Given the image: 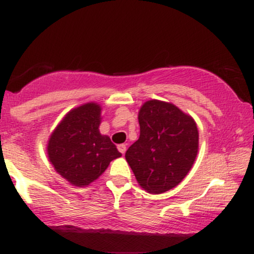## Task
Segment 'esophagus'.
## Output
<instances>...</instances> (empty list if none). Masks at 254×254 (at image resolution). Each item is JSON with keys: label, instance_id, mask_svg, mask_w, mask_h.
Wrapping results in <instances>:
<instances>
[{"label": "esophagus", "instance_id": "esophagus-1", "mask_svg": "<svg viewBox=\"0 0 254 254\" xmlns=\"http://www.w3.org/2000/svg\"><path fill=\"white\" fill-rule=\"evenodd\" d=\"M118 150L121 151V153L124 155L125 151H127V144H119L118 145Z\"/></svg>", "mask_w": 254, "mask_h": 254}]
</instances>
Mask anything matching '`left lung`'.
Instances as JSON below:
<instances>
[{"instance_id": "left-lung-1", "label": "left lung", "mask_w": 254, "mask_h": 254, "mask_svg": "<svg viewBox=\"0 0 254 254\" xmlns=\"http://www.w3.org/2000/svg\"><path fill=\"white\" fill-rule=\"evenodd\" d=\"M139 137L125 153L137 182L149 193L176 188L191 170L198 151V129L176 105L145 101L138 112Z\"/></svg>"}]
</instances>
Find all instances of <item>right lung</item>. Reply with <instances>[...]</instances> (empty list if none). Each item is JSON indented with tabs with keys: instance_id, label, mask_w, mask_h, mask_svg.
<instances>
[{
	"instance_id": "1",
	"label": "right lung",
	"mask_w": 254,
	"mask_h": 254,
	"mask_svg": "<svg viewBox=\"0 0 254 254\" xmlns=\"http://www.w3.org/2000/svg\"><path fill=\"white\" fill-rule=\"evenodd\" d=\"M100 115V105H81L66 113L49 138L48 155L55 170L78 188L97 180L122 156L110 137L99 131Z\"/></svg>"
}]
</instances>
